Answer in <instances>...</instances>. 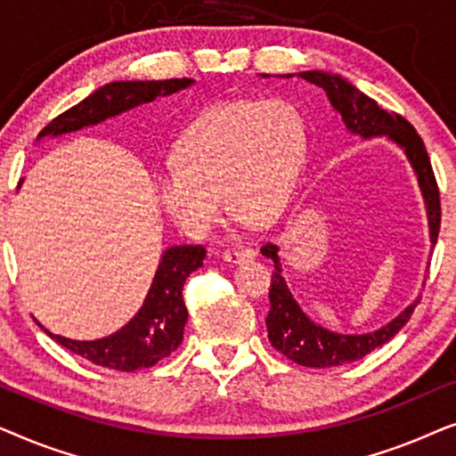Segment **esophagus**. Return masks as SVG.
Masks as SVG:
<instances>
[{
    "label": "esophagus",
    "instance_id": "34e87169",
    "mask_svg": "<svg viewBox=\"0 0 456 456\" xmlns=\"http://www.w3.org/2000/svg\"><path fill=\"white\" fill-rule=\"evenodd\" d=\"M255 248L251 247H242V248H228V251L222 253V259L228 261V264H240V261L253 259L255 257Z\"/></svg>",
    "mask_w": 456,
    "mask_h": 456
}]
</instances>
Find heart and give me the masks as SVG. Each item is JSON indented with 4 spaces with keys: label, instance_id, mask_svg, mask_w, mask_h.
<instances>
[{
    "label": "heart",
    "instance_id": "obj_1",
    "mask_svg": "<svg viewBox=\"0 0 456 456\" xmlns=\"http://www.w3.org/2000/svg\"><path fill=\"white\" fill-rule=\"evenodd\" d=\"M305 153V124L284 99H236L205 110L155 174V195L172 222L208 236L222 195L240 220L270 224L289 203Z\"/></svg>",
    "mask_w": 456,
    "mask_h": 456
}]
</instances>
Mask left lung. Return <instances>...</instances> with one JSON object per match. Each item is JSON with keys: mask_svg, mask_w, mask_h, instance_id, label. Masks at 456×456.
Returning a JSON list of instances; mask_svg holds the SVG:
<instances>
[{"mask_svg": "<svg viewBox=\"0 0 456 456\" xmlns=\"http://www.w3.org/2000/svg\"><path fill=\"white\" fill-rule=\"evenodd\" d=\"M290 77V74H289ZM298 77L307 80V83L322 86L332 103V108L342 116V122L351 133L363 136V139H371V136H388L395 141L398 147L407 155L411 166L417 174V183H419L421 195L426 199L428 209V224H429V239L432 245H436L440 232V191L438 183H436L432 164H429V155L423 145L421 136L417 130L404 120L403 116L395 114V111H386L361 93L357 86H353L348 80H345L338 74H328L320 70L298 72ZM261 253L273 261L272 272V286H270V314L265 317L267 326V338H270L272 346L276 348L295 361L298 365L305 367H334L345 365L351 361L363 359L367 353L373 348L382 346L390 338H395L404 323L411 320L413 311L417 307L415 301L403 311L401 315L395 317L384 328L376 330L370 334H338L330 332V330L317 326L311 322L298 303L292 297V292L286 286L282 278V265H280L278 247L272 242H265L261 247Z\"/></svg>", "mask_w": 456, "mask_h": 456, "instance_id": "obj_1", "label": "left lung"}]
</instances>
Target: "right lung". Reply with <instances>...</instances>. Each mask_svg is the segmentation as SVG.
<instances>
[{
  "label": "right lung",
  "mask_w": 456,
  "mask_h": 456,
  "mask_svg": "<svg viewBox=\"0 0 456 456\" xmlns=\"http://www.w3.org/2000/svg\"><path fill=\"white\" fill-rule=\"evenodd\" d=\"M192 83H195L192 78L118 80V83H110L97 89L85 102L53 118L41 130L39 139L45 134L58 136L93 126V124L103 122L105 118L118 116L141 103L172 95V93L186 89ZM205 253L208 251L201 245H180L167 248L161 255L151 289H149L139 314L111 336L99 340H70L64 336L47 334L58 345L66 346L68 351L80 354L99 367H108V370L136 371L142 367L155 365L176 351L183 342L184 323L189 320V311H186L183 298V286L186 278L197 267L203 265Z\"/></svg>",
  "instance_id": "right-lung-1"
}]
</instances>
